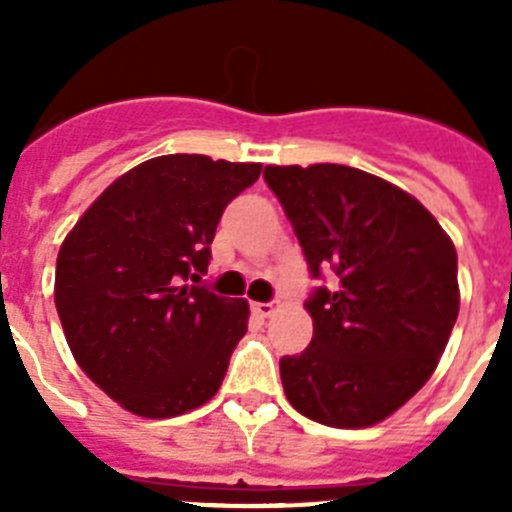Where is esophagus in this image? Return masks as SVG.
<instances>
[{"label":"esophagus","instance_id":"34e87169","mask_svg":"<svg viewBox=\"0 0 512 512\" xmlns=\"http://www.w3.org/2000/svg\"><path fill=\"white\" fill-rule=\"evenodd\" d=\"M251 310L253 315H259V318H271V315L277 312V305H274V302H253Z\"/></svg>","mask_w":512,"mask_h":512}]
</instances>
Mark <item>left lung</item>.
I'll use <instances>...</instances> for the list:
<instances>
[{
    "label": "left lung",
    "instance_id": "8db88e82",
    "mask_svg": "<svg viewBox=\"0 0 512 512\" xmlns=\"http://www.w3.org/2000/svg\"><path fill=\"white\" fill-rule=\"evenodd\" d=\"M310 274H336L305 302L312 341L279 361L305 418L366 428L431 379L459 315L456 248L415 197L341 164L266 166Z\"/></svg>",
    "mask_w": 512,
    "mask_h": 512
}]
</instances>
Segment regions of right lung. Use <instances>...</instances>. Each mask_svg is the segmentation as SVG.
Returning a JSON list of instances; mask_svg holds the SVG:
<instances>
[{
    "mask_svg": "<svg viewBox=\"0 0 512 512\" xmlns=\"http://www.w3.org/2000/svg\"><path fill=\"white\" fill-rule=\"evenodd\" d=\"M261 164L171 153L110 184L56 261V310L76 364L140 418H174L223 384L248 302L202 284L215 228Z\"/></svg>",
    "mask_w": 512,
    "mask_h": 512,
    "instance_id": "obj_1",
    "label": "right lung"
}]
</instances>
